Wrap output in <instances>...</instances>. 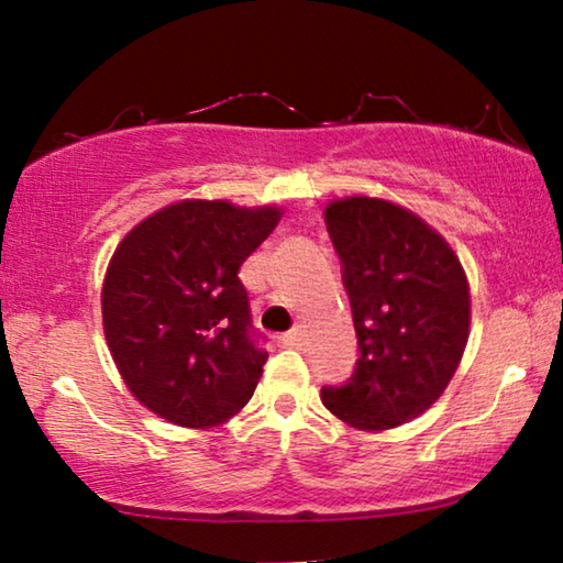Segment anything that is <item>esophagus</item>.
Here are the masks:
<instances>
[{
	"mask_svg": "<svg viewBox=\"0 0 563 563\" xmlns=\"http://www.w3.org/2000/svg\"><path fill=\"white\" fill-rule=\"evenodd\" d=\"M279 341L284 343V345H289V349H299V345L305 343V333H302V328H291L289 333H284Z\"/></svg>",
	"mask_w": 563,
	"mask_h": 563,
	"instance_id": "1",
	"label": "esophagus"
}]
</instances>
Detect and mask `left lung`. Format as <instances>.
<instances>
[{"label":"left lung","instance_id":"1","mask_svg":"<svg viewBox=\"0 0 563 563\" xmlns=\"http://www.w3.org/2000/svg\"><path fill=\"white\" fill-rule=\"evenodd\" d=\"M341 258L358 361L322 405L358 430H389L443 395L468 341L472 299L451 245L387 199L345 197L325 207Z\"/></svg>","mask_w":563,"mask_h":563}]
</instances>
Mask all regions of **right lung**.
Listing matches in <instances>:
<instances>
[{
	"mask_svg": "<svg viewBox=\"0 0 563 563\" xmlns=\"http://www.w3.org/2000/svg\"><path fill=\"white\" fill-rule=\"evenodd\" d=\"M279 218L276 207L184 199L122 238L102 284L104 338L151 412L212 428L253 397L268 353L238 272Z\"/></svg>",
	"mask_w": 563,
	"mask_h": 563,
	"instance_id": "right-lung-1",
	"label": "right lung"
}]
</instances>
